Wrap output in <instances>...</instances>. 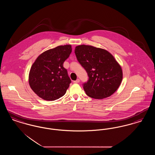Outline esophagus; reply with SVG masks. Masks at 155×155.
I'll use <instances>...</instances> for the list:
<instances>
[{
    "instance_id": "obj_1",
    "label": "esophagus",
    "mask_w": 155,
    "mask_h": 155,
    "mask_svg": "<svg viewBox=\"0 0 155 155\" xmlns=\"http://www.w3.org/2000/svg\"><path fill=\"white\" fill-rule=\"evenodd\" d=\"M79 82H80V80L79 79H77L75 81H74V83H79Z\"/></svg>"
}]
</instances>
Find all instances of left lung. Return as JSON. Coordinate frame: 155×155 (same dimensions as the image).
Segmentation results:
<instances>
[{"label": "left lung", "instance_id": "1", "mask_svg": "<svg viewBox=\"0 0 155 155\" xmlns=\"http://www.w3.org/2000/svg\"><path fill=\"white\" fill-rule=\"evenodd\" d=\"M77 59L88 75L84 84L88 96L97 99L110 96L123 80L121 67L107 51L91 45H81L75 48Z\"/></svg>", "mask_w": 155, "mask_h": 155}]
</instances>
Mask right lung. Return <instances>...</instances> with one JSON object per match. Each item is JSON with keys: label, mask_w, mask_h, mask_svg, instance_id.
<instances>
[{"label": "right lung", "mask_w": 155, "mask_h": 155, "mask_svg": "<svg viewBox=\"0 0 155 155\" xmlns=\"http://www.w3.org/2000/svg\"><path fill=\"white\" fill-rule=\"evenodd\" d=\"M72 52L71 45H60L41 53L31 67L28 82L39 97L52 101L64 95L71 80L63 63Z\"/></svg>", "instance_id": "obj_1"}]
</instances>
